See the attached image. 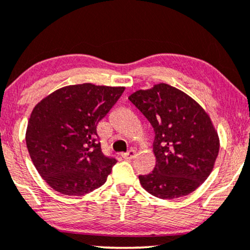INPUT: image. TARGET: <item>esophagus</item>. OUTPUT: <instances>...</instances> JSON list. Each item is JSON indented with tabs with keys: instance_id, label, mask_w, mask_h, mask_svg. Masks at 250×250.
<instances>
[{
	"instance_id": "34e87169",
	"label": "esophagus",
	"mask_w": 250,
	"mask_h": 250,
	"mask_svg": "<svg viewBox=\"0 0 250 250\" xmlns=\"http://www.w3.org/2000/svg\"><path fill=\"white\" fill-rule=\"evenodd\" d=\"M135 156H136L135 150H129L127 153L122 154V158L125 160H130V159H132V158H135Z\"/></svg>"
}]
</instances>
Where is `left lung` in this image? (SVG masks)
I'll return each mask as SVG.
<instances>
[{
    "label": "left lung",
    "instance_id": "left-lung-1",
    "mask_svg": "<svg viewBox=\"0 0 250 250\" xmlns=\"http://www.w3.org/2000/svg\"><path fill=\"white\" fill-rule=\"evenodd\" d=\"M128 99L154 130L156 166L138 176L142 187L163 200L196 190L219 152V138L207 112L188 94L164 83L136 91Z\"/></svg>",
    "mask_w": 250,
    "mask_h": 250
}]
</instances>
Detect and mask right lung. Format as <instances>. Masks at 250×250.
<instances>
[{
	"label": "right lung",
	"instance_id": "1",
	"mask_svg": "<svg viewBox=\"0 0 250 250\" xmlns=\"http://www.w3.org/2000/svg\"><path fill=\"white\" fill-rule=\"evenodd\" d=\"M125 87L90 83L50 93L34 107L26 146L41 178L63 195H84L102 187L116 159L103 153L97 125Z\"/></svg>",
	"mask_w": 250,
	"mask_h": 250
}]
</instances>
